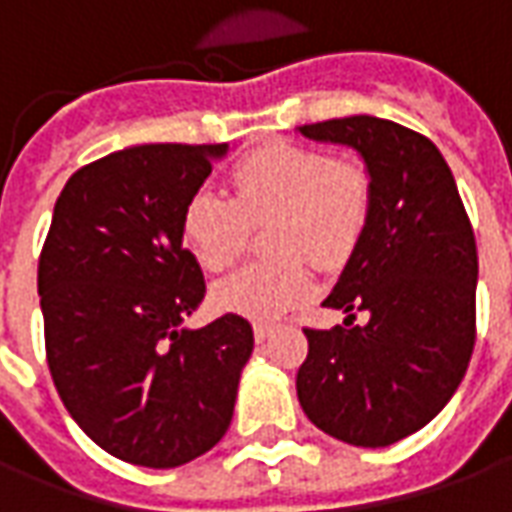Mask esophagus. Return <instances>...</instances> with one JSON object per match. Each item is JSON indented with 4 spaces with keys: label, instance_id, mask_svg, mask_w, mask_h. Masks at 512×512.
Segmentation results:
<instances>
[{
    "label": "esophagus",
    "instance_id": "obj_1",
    "mask_svg": "<svg viewBox=\"0 0 512 512\" xmlns=\"http://www.w3.org/2000/svg\"><path fill=\"white\" fill-rule=\"evenodd\" d=\"M271 334H274V326H271V323H255V340H257V343H266Z\"/></svg>",
    "mask_w": 512,
    "mask_h": 512
}]
</instances>
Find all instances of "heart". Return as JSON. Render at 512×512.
<instances>
[{
	"mask_svg": "<svg viewBox=\"0 0 512 512\" xmlns=\"http://www.w3.org/2000/svg\"><path fill=\"white\" fill-rule=\"evenodd\" d=\"M373 202L370 175L307 145H271L233 169V197L197 189L183 208V241L208 271L233 266L244 252L249 224L266 222L268 249L279 257L249 263L213 288L227 312L274 321L310 296L312 271L351 257L365 233Z\"/></svg>",
	"mask_w": 512,
	"mask_h": 512,
	"instance_id": "b5f03b06",
	"label": "heart"
}]
</instances>
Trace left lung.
Listing matches in <instances>:
<instances>
[{
  "instance_id": "8db88e82",
  "label": "left lung",
  "mask_w": 512,
  "mask_h": 512,
  "mask_svg": "<svg viewBox=\"0 0 512 512\" xmlns=\"http://www.w3.org/2000/svg\"><path fill=\"white\" fill-rule=\"evenodd\" d=\"M354 147L370 216L323 307L343 326L304 329L296 392L312 425L354 447H389L450 403L474 351L477 244L447 161L428 136L381 117L299 126ZM356 311L368 323L356 327Z\"/></svg>"
}]
</instances>
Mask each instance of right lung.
<instances>
[{
  "label": "right lung",
  "instance_id": "obj_1",
  "mask_svg": "<svg viewBox=\"0 0 512 512\" xmlns=\"http://www.w3.org/2000/svg\"><path fill=\"white\" fill-rule=\"evenodd\" d=\"M227 145H136L76 169L40 252L51 378L68 414L120 461L172 469L219 444L255 334L205 299L183 208Z\"/></svg>",
  "mask_w": 512,
  "mask_h": 512
}]
</instances>
